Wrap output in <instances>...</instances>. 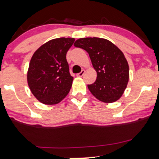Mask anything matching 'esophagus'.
<instances>
[{"label":"esophagus","mask_w":159,"mask_h":159,"mask_svg":"<svg viewBox=\"0 0 159 159\" xmlns=\"http://www.w3.org/2000/svg\"><path fill=\"white\" fill-rule=\"evenodd\" d=\"M84 72H85L84 70H82L81 72H80V73H78L77 75H77L78 77H82V76L84 75Z\"/></svg>","instance_id":"1"}]
</instances>
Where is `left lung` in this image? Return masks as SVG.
<instances>
[{"instance_id":"obj_1","label":"left lung","mask_w":159,"mask_h":159,"mask_svg":"<svg viewBox=\"0 0 159 159\" xmlns=\"http://www.w3.org/2000/svg\"><path fill=\"white\" fill-rule=\"evenodd\" d=\"M74 45L88 53L97 73L96 81L87 85L93 96L105 103L120 99L129 78V64L122 51L109 40L98 37L81 38Z\"/></svg>"}]
</instances>
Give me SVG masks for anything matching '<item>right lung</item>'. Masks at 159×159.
I'll use <instances>...</instances> for the list:
<instances>
[{"label":"right lung","instance_id":"obj_1","mask_svg":"<svg viewBox=\"0 0 159 159\" xmlns=\"http://www.w3.org/2000/svg\"><path fill=\"white\" fill-rule=\"evenodd\" d=\"M74 42V38L53 39L33 54L27 73V84L41 103L57 105L69 93L73 77L69 74L66 56Z\"/></svg>","mask_w":159,"mask_h":159}]
</instances>
